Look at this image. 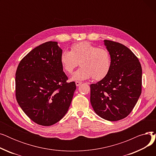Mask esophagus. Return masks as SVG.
Instances as JSON below:
<instances>
[{
    "label": "esophagus",
    "instance_id": "esophagus-1",
    "mask_svg": "<svg viewBox=\"0 0 156 156\" xmlns=\"http://www.w3.org/2000/svg\"><path fill=\"white\" fill-rule=\"evenodd\" d=\"M75 83H76V85L78 87V86H80L81 83H82V82H81V81H76V82H75Z\"/></svg>",
    "mask_w": 156,
    "mask_h": 156
}]
</instances>
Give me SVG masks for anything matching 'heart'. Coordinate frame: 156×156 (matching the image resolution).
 Returning a JSON list of instances; mask_svg holds the SVG:
<instances>
[{
  "instance_id": "heart-1",
  "label": "heart",
  "mask_w": 156,
  "mask_h": 156,
  "mask_svg": "<svg viewBox=\"0 0 156 156\" xmlns=\"http://www.w3.org/2000/svg\"><path fill=\"white\" fill-rule=\"evenodd\" d=\"M60 62L64 71L71 73L80 62L81 68L73 74L74 80H84L93 77L99 81L108 75L111 68L110 53L105 48H99L88 42L74 44L71 51L63 50Z\"/></svg>"
}]
</instances>
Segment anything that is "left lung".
I'll list each match as a JSON object with an SVG mask.
<instances>
[{"label":"left lung","instance_id":"1","mask_svg":"<svg viewBox=\"0 0 156 156\" xmlns=\"http://www.w3.org/2000/svg\"><path fill=\"white\" fill-rule=\"evenodd\" d=\"M110 53L108 75L90 85V102L102 118L116 121L132 111L142 92V66L137 57L125 45L104 40Z\"/></svg>","mask_w":156,"mask_h":156}]
</instances>
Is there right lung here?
Segmentation results:
<instances>
[{
  "label": "right lung",
  "instance_id": "add662e5",
  "mask_svg": "<svg viewBox=\"0 0 156 156\" xmlns=\"http://www.w3.org/2000/svg\"><path fill=\"white\" fill-rule=\"evenodd\" d=\"M61 52L57 42L44 43L23 57L16 72V100L28 117L42 126L54 125L64 116L76 88L75 81H66Z\"/></svg>",
  "mask_w": 156,
  "mask_h": 156
}]
</instances>
